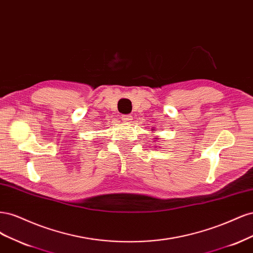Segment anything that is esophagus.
<instances>
[{"label":"esophagus","instance_id":"1","mask_svg":"<svg viewBox=\"0 0 253 253\" xmlns=\"http://www.w3.org/2000/svg\"><path fill=\"white\" fill-rule=\"evenodd\" d=\"M121 119L122 120H124V121H131L132 119H133V117L131 116V115H122V116H121Z\"/></svg>","mask_w":253,"mask_h":253}]
</instances>
